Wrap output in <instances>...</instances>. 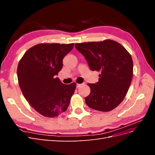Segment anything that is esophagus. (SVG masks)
Instances as JSON below:
<instances>
[{"instance_id": "1", "label": "esophagus", "mask_w": 155, "mask_h": 155, "mask_svg": "<svg viewBox=\"0 0 155 155\" xmlns=\"http://www.w3.org/2000/svg\"><path fill=\"white\" fill-rule=\"evenodd\" d=\"M81 85H82V84H77V85H76V87H77V88L80 87L81 86Z\"/></svg>"}]
</instances>
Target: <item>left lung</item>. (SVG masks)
Listing matches in <instances>:
<instances>
[{
    "instance_id": "8db88e82",
    "label": "left lung",
    "mask_w": 155,
    "mask_h": 155,
    "mask_svg": "<svg viewBox=\"0 0 155 155\" xmlns=\"http://www.w3.org/2000/svg\"><path fill=\"white\" fill-rule=\"evenodd\" d=\"M75 47L92 71L100 72L99 81L88 83L91 93L85 97L92 109L108 112L120 104L127 92L133 74L131 55L122 45L112 40L77 43Z\"/></svg>"
}]
</instances>
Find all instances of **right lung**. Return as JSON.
Segmentation results:
<instances>
[{"label": "right lung", "instance_id": "obj_1", "mask_svg": "<svg viewBox=\"0 0 155 155\" xmlns=\"http://www.w3.org/2000/svg\"><path fill=\"white\" fill-rule=\"evenodd\" d=\"M72 44H39L23 55L17 67L21 91L34 109L54 118L67 109L76 84L65 85L57 77L63 59L74 48Z\"/></svg>", "mask_w": 155, "mask_h": 155}]
</instances>
